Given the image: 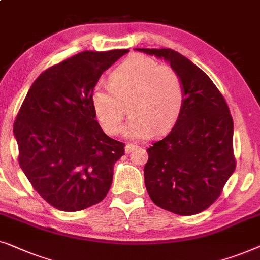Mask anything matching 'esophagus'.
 Segmentation results:
<instances>
[{"mask_svg": "<svg viewBox=\"0 0 260 260\" xmlns=\"http://www.w3.org/2000/svg\"><path fill=\"white\" fill-rule=\"evenodd\" d=\"M135 148H137V145L127 144V145L125 146V152H126V153H131V152H133Z\"/></svg>", "mask_w": 260, "mask_h": 260, "instance_id": "1", "label": "esophagus"}]
</instances>
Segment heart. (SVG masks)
<instances>
[{
  "label": "heart",
  "instance_id": "1",
  "mask_svg": "<svg viewBox=\"0 0 260 260\" xmlns=\"http://www.w3.org/2000/svg\"><path fill=\"white\" fill-rule=\"evenodd\" d=\"M109 87L98 85L90 101L106 133L116 134L127 107L131 119L122 128L129 139H147L156 132L170 131L180 115L185 92L180 76L153 58L134 55L120 63L109 75Z\"/></svg>",
  "mask_w": 260,
  "mask_h": 260
}]
</instances>
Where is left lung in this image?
<instances>
[{
	"instance_id": "1",
	"label": "left lung",
	"mask_w": 260,
	"mask_h": 260,
	"mask_svg": "<svg viewBox=\"0 0 260 260\" xmlns=\"http://www.w3.org/2000/svg\"><path fill=\"white\" fill-rule=\"evenodd\" d=\"M135 50L167 61L185 92L174 127L147 148L146 189L164 210L179 215L200 213L217 200L236 168L229 106L206 73L187 57L172 49Z\"/></svg>"
}]
</instances>
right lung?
I'll list each match as a JSON object with an SVG mask.
<instances>
[{
    "label": "right lung",
    "mask_w": 260,
    "mask_h": 260,
    "mask_svg": "<svg viewBox=\"0 0 260 260\" xmlns=\"http://www.w3.org/2000/svg\"><path fill=\"white\" fill-rule=\"evenodd\" d=\"M128 49L83 52L35 80L14 123L20 166L35 191L57 210L100 203L125 145L95 120L90 101L102 73Z\"/></svg>",
    "instance_id": "1"
}]
</instances>
